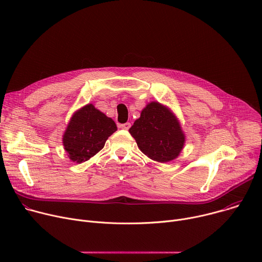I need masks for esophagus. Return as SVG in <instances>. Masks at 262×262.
Returning <instances> with one entry per match:
<instances>
[{
    "instance_id": "obj_1",
    "label": "esophagus",
    "mask_w": 262,
    "mask_h": 262,
    "mask_svg": "<svg viewBox=\"0 0 262 262\" xmlns=\"http://www.w3.org/2000/svg\"><path fill=\"white\" fill-rule=\"evenodd\" d=\"M118 126H119L120 128H122V129L127 130V129H129V127H130V123H129V122H126V123H123V124H119Z\"/></svg>"
}]
</instances>
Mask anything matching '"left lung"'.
<instances>
[{"mask_svg":"<svg viewBox=\"0 0 262 262\" xmlns=\"http://www.w3.org/2000/svg\"><path fill=\"white\" fill-rule=\"evenodd\" d=\"M141 152L158 162H168L180 155L185 135L169 109L157 102L149 103L129 128Z\"/></svg>","mask_w":262,"mask_h":262,"instance_id":"obj_1","label":"left lung"}]
</instances>
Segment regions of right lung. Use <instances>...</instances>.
Instances as JSON below:
<instances>
[{"mask_svg": "<svg viewBox=\"0 0 262 262\" xmlns=\"http://www.w3.org/2000/svg\"><path fill=\"white\" fill-rule=\"evenodd\" d=\"M117 130L113 119L88 104L74 114L63 135V145L69 158L86 161L104 147L110 135Z\"/></svg>", "mask_w": 262, "mask_h": 262, "instance_id": "add662e5", "label": "right lung"}]
</instances>
